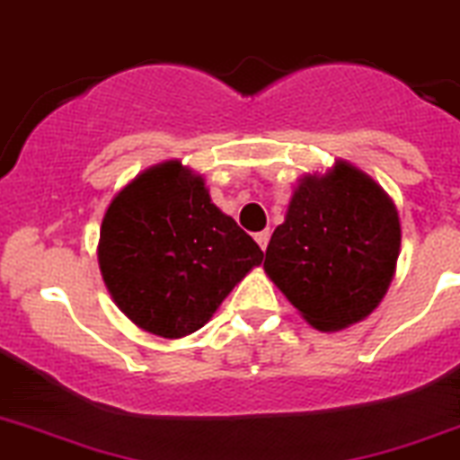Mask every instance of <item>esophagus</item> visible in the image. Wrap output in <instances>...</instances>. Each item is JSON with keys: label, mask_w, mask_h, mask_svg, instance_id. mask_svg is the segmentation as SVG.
Returning <instances> with one entry per match:
<instances>
[{"label": "esophagus", "mask_w": 460, "mask_h": 460, "mask_svg": "<svg viewBox=\"0 0 460 460\" xmlns=\"http://www.w3.org/2000/svg\"><path fill=\"white\" fill-rule=\"evenodd\" d=\"M270 231H258V234L256 235H253V238H256V243H258V247H261L262 249V252H265V249H267V244H270Z\"/></svg>", "instance_id": "esophagus-1"}]
</instances>
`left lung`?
<instances>
[{"instance_id": "1", "label": "left lung", "mask_w": 460, "mask_h": 460, "mask_svg": "<svg viewBox=\"0 0 460 460\" xmlns=\"http://www.w3.org/2000/svg\"><path fill=\"white\" fill-rule=\"evenodd\" d=\"M400 238L394 199L367 172L334 162L325 175H305L294 189L262 267L312 328L334 332L380 305Z\"/></svg>"}]
</instances>
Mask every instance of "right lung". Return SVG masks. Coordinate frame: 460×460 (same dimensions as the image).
Masks as SVG:
<instances>
[{
  "label": "right lung",
  "mask_w": 460,
  "mask_h": 460,
  "mask_svg": "<svg viewBox=\"0 0 460 460\" xmlns=\"http://www.w3.org/2000/svg\"><path fill=\"white\" fill-rule=\"evenodd\" d=\"M261 262L252 235L211 202L202 175L177 159L137 175L102 217V280L119 310L157 337L202 328Z\"/></svg>",
  "instance_id": "1"
}]
</instances>
